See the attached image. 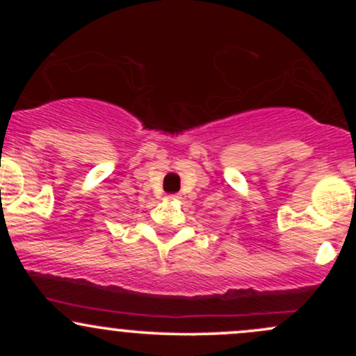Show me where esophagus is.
Returning <instances> with one entry per match:
<instances>
[{"mask_svg": "<svg viewBox=\"0 0 356 356\" xmlns=\"http://www.w3.org/2000/svg\"><path fill=\"white\" fill-rule=\"evenodd\" d=\"M175 199H177V195H174V194L167 195V201H175Z\"/></svg>", "mask_w": 356, "mask_h": 356, "instance_id": "1", "label": "esophagus"}]
</instances>
